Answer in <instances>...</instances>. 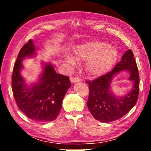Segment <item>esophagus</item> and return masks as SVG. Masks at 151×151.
Masks as SVG:
<instances>
[{
    "label": "esophagus",
    "mask_w": 151,
    "mask_h": 151,
    "mask_svg": "<svg viewBox=\"0 0 151 151\" xmlns=\"http://www.w3.org/2000/svg\"><path fill=\"white\" fill-rule=\"evenodd\" d=\"M70 81L72 82V83H77V82H80V78H79L78 77H70Z\"/></svg>",
    "instance_id": "1"
}]
</instances>
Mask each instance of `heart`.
Returning <instances> with one entry per match:
<instances>
[{
  "mask_svg": "<svg viewBox=\"0 0 151 151\" xmlns=\"http://www.w3.org/2000/svg\"><path fill=\"white\" fill-rule=\"evenodd\" d=\"M74 57L77 60H88L86 70L91 75H101L108 70L115 62L117 51L115 48L109 47L107 43L92 41L78 48ZM66 63L71 66L75 65V60L71 57L66 59Z\"/></svg>",
  "mask_w": 151,
  "mask_h": 151,
  "instance_id": "b5f03b06",
  "label": "heart"
}]
</instances>
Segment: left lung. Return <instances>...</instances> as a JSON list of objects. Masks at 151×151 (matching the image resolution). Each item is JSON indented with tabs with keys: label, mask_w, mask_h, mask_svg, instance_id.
Instances as JSON below:
<instances>
[{
	"label": "left lung",
	"mask_w": 151,
	"mask_h": 151,
	"mask_svg": "<svg viewBox=\"0 0 151 151\" xmlns=\"http://www.w3.org/2000/svg\"><path fill=\"white\" fill-rule=\"evenodd\" d=\"M122 70L131 73L129 79L134 82V88L124 97H116L109 91V83L112 76ZM86 82L89 89L86 104L94 118L103 122H111L122 118L135 105L139 97V74L132 51L128 50L109 73Z\"/></svg>",
	"instance_id": "left-lung-1"
}]
</instances>
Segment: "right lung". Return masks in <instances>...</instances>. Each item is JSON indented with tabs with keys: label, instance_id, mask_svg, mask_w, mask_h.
<instances>
[{
	"label": "right lung",
	"instance_id": "1",
	"mask_svg": "<svg viewBox=\"0 0 151 151\" xmlns=\"http://www.w3.org/2000/svg\"><path fill=\"white\" fill-rule=\"evenodd\" d=\"M35 48L29 40L21 48L14 63L12 90L19 109L28 118L39 122L54 121L59 114L62 101L70 87L69 76L56 73L51 65H46L39 83L28 88L20 75L22 58L31 57Z\"/></svg>",
	"mask_w": 151,
	"mask_h": 151
}]
</instances>
